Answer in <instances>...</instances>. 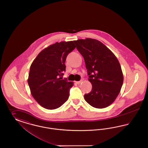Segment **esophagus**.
<instances>
[{
  "label": "esophagus",
  "instance_id": "34e87169",
  "mask_svg": "<svg viewBox=\"0 0 148 148\" xmlns=\"http://www.w3.org/2000/svg\"><path fill=\"white\" fill-rule=\"evenodd\" d=\"M82 80H80V81H79V82H76V83L77 84H80V83H82Z\"/></svg>",
  "mask_w": 148,
  "mask_h": 148
}]
</instances>
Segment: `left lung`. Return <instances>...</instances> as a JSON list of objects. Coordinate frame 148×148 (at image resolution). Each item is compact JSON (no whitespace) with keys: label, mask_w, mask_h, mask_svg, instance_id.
<instances>
[{"label":"left lung","mask_w":148,"mask_h":148,"mask_svg":"<svg viewBox=\"0 0 148 148\" xmlns=\"http://www.w3.org/2000/svg\"><path fill=\"white\" fill-rule=\"evenodd\" d=\"M77 49L84 59L91 92L85 94V101L92 107L102 109L112 104L119 95L123 74L116 57L97 39L74 40Z\"/></svg>","instance_id":"left-lung-1"}]
</instances>
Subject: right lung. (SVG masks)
<instances>
[{
    "label": "right lung",
    "instance_id": "right-lung-1",
    "mask_svg": "<svg viewBox=\"0 0 148 148\" xmlns=\"http://www.w3.org/2000/svg\"><path fill=\"white\" fill-rule=\"evenodd\" d=\"M75 47L74 41L56 42L41 51L31 64L29 86L33 97L43 108L57 109L69 98L73 83L62 76L66 56Z\"/></svg>",
    "mask_w": 148,
    "mask_h": 148
}]
</instances>
